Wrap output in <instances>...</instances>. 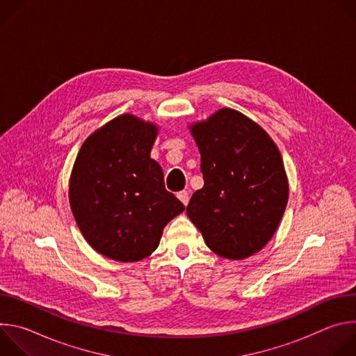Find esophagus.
<instances>
[{"mask_svg": "<svg viewBox=\"0 0 356 356\" xmlns=\"http://www.w3.org/2000/svg\"><path fill=\"white\" fill-rule=\"evenodd\" d=\"M177 198L183 202L184 206H187V204H188V201H190V193H188L187 190H183V191L177 193Z\"/></svg>", "mask_w": 356, "mask_h": 356, "instance_id": "34e87169", "label": "esophagus"}]
</instances>
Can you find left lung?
<instances>
[{
	"mask_svg": "<svg viewBox=\"0 0 356 356\" xmlns=\"http://www.w3.org/2000/svg\"><path fill=\"white\" fill-rule=\"evenodd\" d=\"M188 129L204 177L186 209L190 221L217 255H255L275 235L289 200L276 143L259 124L227 107Z\"/></svg>",
	"mask_w": 356,
	"mask_h": 356,
	"instance_id": "left-lung-1",
	"label": "left lung"
}]
</instances>
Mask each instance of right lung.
<instances>
[{"mask_svg":"<svg viewBox=\"0 0 356 356\" xmlns=\"http://www.w3.org/2000/svg\"><path fill=\"white\" fill-rule=\"evenodd\" d=\"M158 134L155 122L122 114L95 129L79 150L69 181L70 209L87 243L106 258H147L168 222L184 211L150 158Z\"/></svg>","mask_w":356,"mask_h":356,"instance_id":"obj_1","label":"right lung"}]
</instances>
